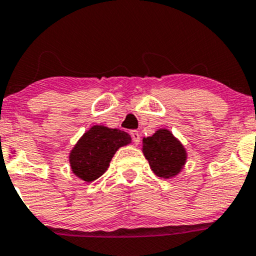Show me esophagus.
I'll return each mask as SVG.
<instances>
[{"label": "esophagus", "instance_id": "esophagus-1", "mask_svg": "<svg viewBox=\"0 0 256 256\" xmlns=\"http://www.w3.org/2000/svg\"><path fill=\"white\" fill-rule=\"evenodd\" d=\"M130 136H132V139H133L134 143L136 144L140 143V134H139L138 130H132Z\"/></svg>", "mask_w": 256, "mask_h": 256}]
</instances>
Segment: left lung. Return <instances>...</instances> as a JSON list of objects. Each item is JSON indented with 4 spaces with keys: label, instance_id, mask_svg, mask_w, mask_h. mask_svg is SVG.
<instances>
[{
    "label": "left lung",
    "instance_id": "left-lung-1",
    "mask_svg": "<svg viewBox=\"0 0 256 256\" xmlns=\"http://www.w3.org/2000/svg\"><path fill=\"white\" fill-rule=\"evenodd\" d=\"M143 152L159 178H174L186 162L185 148L168 129H159L152 136L144 138Z\"/></svg>",
    "mask_w": 256,
    "mask_h": 256
}]
</instances>
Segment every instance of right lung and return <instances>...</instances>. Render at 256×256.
I'll use <instances>...</instances> for the list:
<instances>
[{
	"label": "right lung",
	"instance_id": "right-lung-1",
	"mask_svg": "<svg viewBox=\"0 0 256 256\" xmlns=\"http://www.w3.org/2000/svg\"><path fill=\"white\" fill-rule=\"evenodd\" d=\"M130 140V136L120 129L94 126L71 150V170L81 180L91 182L104 175L116 152Z\"/></svg>",
	"mask_w": 256,
	"mask_h": 256
}]
</instances>
